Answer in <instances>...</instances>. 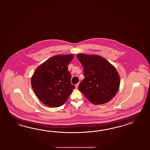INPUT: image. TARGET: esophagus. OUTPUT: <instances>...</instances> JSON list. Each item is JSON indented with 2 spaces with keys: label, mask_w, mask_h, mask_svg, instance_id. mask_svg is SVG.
<instances>
[{
  "label": "esophagus",
  "mask_w": 150,
  "mask_h": 150,
  "mask_svg": "<svg viewBox=\"0 0 150 150\" xmlns=\"http://www.w3.org/2000/svg\"><path fill=\"white\" fill-rule=\"evenodd\" d=\"M79 85V83H77L76 85H75V87H76V88H78Z\"/></svg>",
  "instance_id": "1"
}]
</instances>
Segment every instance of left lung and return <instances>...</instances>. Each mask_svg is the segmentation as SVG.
Listing matches in <instances>:
<instances>
[{
  "mask_svg": "<svg viewBox=\"0 0 150 150\" xmlns=\"http://www.w3.org/2000/svg\"><path fill=\"white\" fill-rule=\"evenodd\" d=\"M76 56L83 67L85 76L79 89L94 104H104L111 100L120 85L115 67L98 55L79 53Z\"/></svg>",
  "mask_w": 150,
  "mask_h": 150,
  "instance_id": "8db88e82",
  "label": "left lung"
}]
</instances>
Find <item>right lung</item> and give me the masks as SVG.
<instances>
[{"label": "right lung", "instance_id": "right-lung-1", "mask_svg": "<svg viewBox=\"0 0 150 150\" xmlns=\"http://www.w3.org/2000/svg\"><path fill=\"white\" fill-rule=\"evenodd\" d=\"M73 54L56 55L40 65L31 77L33 89L42 103L51 108L63 105L73 92L68 66Z\"/></svg>", "mask_w": 150, "mask_h": 150}]
</instances>
